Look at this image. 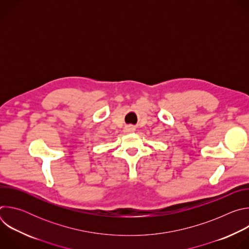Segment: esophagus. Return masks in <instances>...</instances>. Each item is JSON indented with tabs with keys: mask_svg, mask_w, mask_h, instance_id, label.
Returning <instances> with one entry per match:
<instances>
[{
	"mask_svg": "<svg viewBox=\"0 0 249 249\" xmlns=\"http://www.w3.org/2000/svg\"><path fill=\"white\" fill-rule=\"evenodd\" d=\"M134 130V128L132 127V126H127L126 128H125V132H132Z\"/></svg>",
	"mask_w": 249,
	"mask_h": 249,
	"instance_id": "esophagus-1",
	"label": "esophagus"
}]
</instances>
